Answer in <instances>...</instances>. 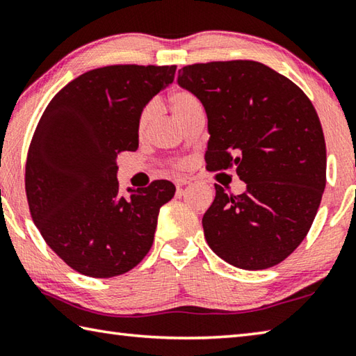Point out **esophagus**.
I'll list each match as a JSON object with an SVG mask.
<instances>
[{
    "label": "esophagus",
    "instance_id": "esophagus-1",
    "mask_svg": "<svg viewBox=\"0 0 356 356\" xmlns=\"http://www.w3.org/2000/svg\"><path fill=\"white\" fill-rule=\"evenodd\" d=\"M190 184H191V179H190V177H179V179H176V186H177V190H182L184 186L190 185Z\"/></svg>",
    "mask_w": 356,
    "mask_h": 356
}]
</instances>
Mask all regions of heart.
<instances>
[{
  "label": "heart",
  "mask_w": 356,
  "mask_h": 356,
  "mask_svg": "<svg viewBox=\"0 0 356 356\" xmlns=\"http://www.w3.org/2000/svg\"><path fill=\"white\" fill-rule=\"evenodd\" d=\"M200 106L197 104L196 97L190 92L186 91H176L171 94L170 97V110L172 113V118L180 122L186 114H188L191 110H195V108ZM155 114V106L154 105H147L144 108L141 116H140V122H138V127H140V131L143 134L144 130L147 129V125L150 120H152Z\"/></svg>",
  "instance_id": "obj_1"
}]
</instances>
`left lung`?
Here are the masks:
<instances>
[{
    "label": "left lung",
    "mask_w": 356,
    "mask_h": 356,
    "mask_svg": "<svg viewBox=\"0 0 356 356\" xmlns=\"http://www.w3.org/2000/svg\"><path fill=\"white\" fill-rule=\"evenodd\" d=\"M177 84L206 110L209 170L236 166L246 184L237 196L215 185L202 218L209 246L243 270L282 262L308 234L327 182L314 106L297 84L257 61L185 65Z\"/></svg>",
    "instance_id": "1"
}]
</instances>
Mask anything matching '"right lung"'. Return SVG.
Listing matches in <instances>:
<instances>
[{
  "label": "right lung",
  "instance_id": "right-lung-1",
  "mask_svg": "<svg viewBox=\"0 0 356 356\" xmlns=\"http://www.w3.org/2000/svg\"><path fill=\"white\" fill-rule=\"evenodd\" d=\"M176 65H106L59 91L42 114L26 159L25 186L47 245L91 278L143 261L154 242L170 180L119 195L118 154L138 149L144 108L174 81Z\"/></svg>",
  "mask_w": 356,
  "mask_h": 356
}]
</instances>
